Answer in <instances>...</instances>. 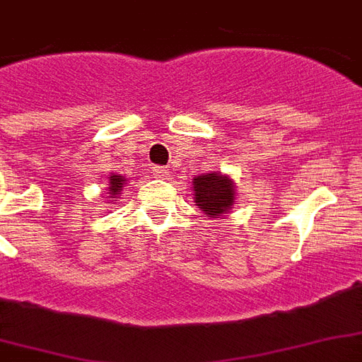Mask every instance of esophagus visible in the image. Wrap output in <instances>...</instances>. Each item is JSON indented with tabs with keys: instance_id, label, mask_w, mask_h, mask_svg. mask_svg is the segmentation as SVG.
Masks as SVG:
<instances>
[{
	"instance_id": "esophagus-1",
	"label": "esophagus",
	"mask_w": 362,
	"mask_h": 362,
	"mask_svg": "<svg viewBox=\"0 0 362 362\" xmlns=\"http://www.w3.org/2000/svg\"><path fill=\"white\" fill-rule=\"evenodd\" d=\"M152 170H153V175L159 176V178H165V176L169 175V169L163 167V165H152Z\"/></svg>"
}]
</instances>
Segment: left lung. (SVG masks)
Masks as SVG:
<instances>
[{
  "mask_svg": "<svg viewBox=\"0 0 362 362\" xmlns=\"http://www.w3.org/2000/svg\"><path fill=\"white\" fill-rule=\"evenodd\" d=\"M193 192H195V203L209 218H218L235 204L233 182L218 173L193 178Z\"/></svg>",
  "mask_w": 362,
  "mask_h": 362,
  "instance_id": "1",
  "label": "left lung"
}]
</instances>
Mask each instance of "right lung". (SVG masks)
I'll return each instance as SVG.
<instances>
[{
    "label": "right lung",
    "instance_id": "1",
    "mask_svg": "<svg viewBox=\"0 0 362 362\" xmlns=\"http://www.w3.org/2000/svg\"><path fill=\"white\" fill-rule=\"evenodd\" d=\"M124 182H125V178H122V176H118V175L110 176V182H109L110 195L109 197H116V195H118V192H120L122 187H124Z\"/></svg>",
    "mask_w": 362,
    "mask_h": 362
}]
</instances>
